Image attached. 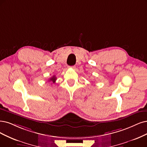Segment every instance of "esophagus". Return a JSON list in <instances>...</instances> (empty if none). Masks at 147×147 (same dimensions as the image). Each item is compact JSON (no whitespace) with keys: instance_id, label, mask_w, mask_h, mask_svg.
Segmentation results:
<instances>
[{"instance_id":"esophagus-1","label":"esophagus","mask_w":147,"mask_h":147,"mask_svg":"<svg viewBox=\"0 0 147 147\" xmlns=\"http://www.w3.org/2000/svg\"><path fill=\"white\" fill-rule=\"evenodd\" d=\"M68 68H73V69H74V68H76V66H71V67H70V66H68Z\"/></svg>"}]
</instances>
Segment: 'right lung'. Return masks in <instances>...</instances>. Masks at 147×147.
<instances>
[{
  "label": "right lung",
  "instance_id": "right-lung-1",
  "mask_svg": "<svg viewBox=\"0 0 147 147\" xmlns=\"http://www.w3.org/2000/svg\"><path fill=\"white\" fill-rule=\"evenodd\" d=\"M56 79H57V78H56V76H53L51 77L48 80L50 81V82L51 81V82H52L54 84V83L56 82Z\"/></svg>",
  "mask_w": 147,
  "mask_h": 147
}]
</instances>
